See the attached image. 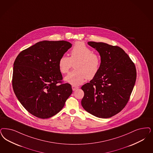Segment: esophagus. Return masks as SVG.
Here are the masks:
<instances>
[{
	"mask_svg": "<svg viewBox=\"0 0 153 153\" xmlns=\"http://www.w3.org/2000/svg\"><path fill=\"white\" fill-rule=\"evenodd\" d=\"M72 90L74 91V90H76L78 89L79 88L78 87V86H72Z\"/></svg>",
	"mask_w": 153,
	"mask_h": 153,
	"instance_id": "1",
	"label": "esophagus"
}]
</instances>
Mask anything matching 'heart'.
I'll return each instance as SVG.
<instances>
[{
  "mask_svg": "<svg viewBox=\"0 0 153 153\" xmlns=\"http://www.w3.org/2000/svg\"><path fill=\"white\" fill-rule=\"evenodd\" d=\"M74 65L73 71L65 77V81L74 86L79 85L85 79H91L98 73L101 65L100 56L83 42H76L70 53V57L63 55L59 60V69L61 73H67Z\"/></svg>",
  "mask_w": 153,
  "mask_h": 153,
  "instance_id": "b5f03b06",
  "label": "heart"
}]
</instances>
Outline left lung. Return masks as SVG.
<instances>
[{
	"instance_id": "1",
	"label": "left lung",
	"mask_w": 153,
	"mask_h": 153,
	"mask_svg": "<svg viewBox=\"0 0 153 153\" xmlns=\"http://www.w3.org/2000/svg\"><path fill=\"white\" fill-rule=\"evenodd\" d=\"M100 53L101 65L90 82L81 87L83 108L94 116L109 118L125 107L136 82L134 64L121 48L103 42H88Z\"/></svg>"
}]
</instances>
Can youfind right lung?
<instances>
[{"mask_svg":"<svg viewBox=\"0 0 153 153\" xmlns=\"http://www.w3.org/2000/svg\"><path fill=\"white\" fill-rule=\"evenodd\" d=\"M72 47L65 41H43L22 51L13 64L12 86L18 100L33 115L54 116L72 93L64 84L59 69L60 58Z\"/></svg>","mask_w":153,"mask_h":153,"instance_id":"right-lung-1","label":"right lung"}]
</instances>
